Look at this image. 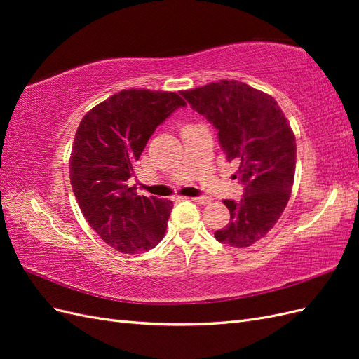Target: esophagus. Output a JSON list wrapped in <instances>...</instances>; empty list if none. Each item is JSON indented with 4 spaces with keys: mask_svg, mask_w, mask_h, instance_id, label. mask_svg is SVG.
Masks as SVG:
<instances>
[{
    "mask_svg": "<svg viewBox=\"0 0 359 359\" xmlns=\"http://www.w3.org/2000/svg\"><path fill=\"white\" fill-rule=\"evenodd\" d=\"M191 201L196 202V203H202V205H206V203L211 202V199L206 198V196H196V198H191Z\"/></svg>",
    "mask_w": 359,
    "mask_h": 359,
    "instance_id": "obj_1",
    "label": "esophagus"
}]
</instances>
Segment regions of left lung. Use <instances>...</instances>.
<instances>
[{"label":"left lung","mask_w":359,"mask_h":359,"mask_svg":"<svg viewBox=\"0 0 359 359\" xmlns=\"http://www.w3.org/2000/svg\"><path fill=\"white\" fill-rule=\"evenodd\" d=\"M194 111L219 130L227 161H240L241 201L226 199L231 220L217 241L250 247L273 229L293 186L297 142L287 118L274 100L238 81H220L180 93Z\"/></svg>","instance_id":"left-lung-1"}]
</instances>
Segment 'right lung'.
I'll use <instances>...</instances> for the list:
<instances>
[{
  "mask_svg": "<svg viewBox=\"0 0 359 359\" xmlns=\"http://www.w3.org/2000/svg\"><path fill=\"white\" fill-rule=\"evenodd\" d=\"M182 106L177 93L123 90L94 106L76 130L73 193L88 224L118 252H147L166 233L173 203L139 196L127 181L157 126Z\"/></svg>",
  "mask_w": 359,
  "mask_h": 359,
  "instance_id": "obj_1",
  "label": "right lung"
}]
</instances>
